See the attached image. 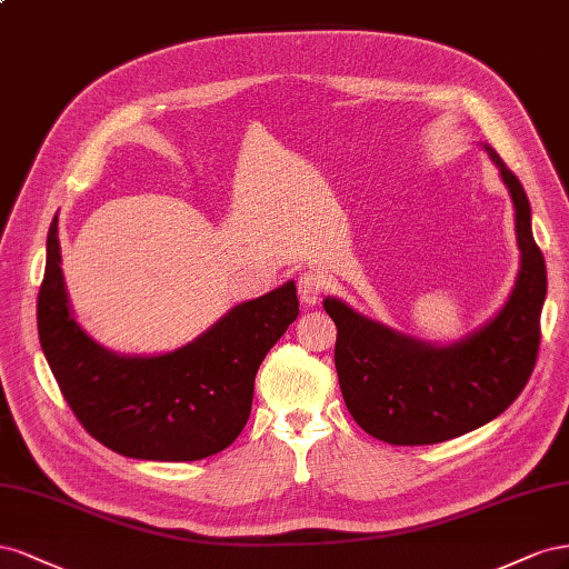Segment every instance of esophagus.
Masks as SVG:
<instances>
[{
    "label": "esophagus",
    "instance_id": "esophagus-1",
    "mask_svg": "<svg viewBox=\"0 0 569 569\" xmlns=\"http://www.w3.org/2000/svg\"><path fill=\"white\" fill-rule=\"evenodd\" d=\"M323 293V281L319 273H302L298 279V296L302 300V305H317L321 300Z\"/></svg>",
    "mask_w": 569,
    "mask_h": 569
}]
</instances>
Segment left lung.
Returning <instances> with one entry per match:
<instances>
[{
  "mask_svg": "<svg viewBox=\"0 0 569 569\" xmlns=\"http://www.w3.org/2000/svg\"><path fill=\"white\" fill-rule=\"evenodd\" d=\"M515 207L519 271L498 315L452 343L438 346L383 327L338 298L323 300L333 319L336 371L352 419L391 446H429L483 427L506 412L537 365L546 262L531 233V207L517 176L491 144Z\"/></svg>",
  "mask_w": 569,
  "mask_h": 569,
  "instance_id": "obj_1",
  "label": "left lung"
}]
</instances>
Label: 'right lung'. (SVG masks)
<instances>
[{
  "label": "right lung",
  "mask_w": 569,
  "mask_h": 569,
  "mask_svg": "<svg viewBox=\"0 0 569 569\" xmlns=\"http://www.w3.org/2000/svg\"><path fill=\"white\" fill-rule=\"evenodd\" d=\"M298 307L296 281H286L231 307L171 352L107 350L71 310L54 217L38 333L63 398L92 438L126 458L190 462L229 448L248 425L257 369L298 319Z\"/></svg>",
  "instance_id": "1"
}]
</instances>
